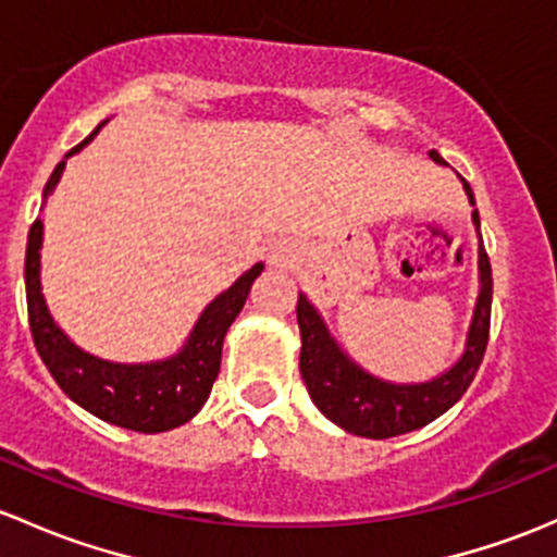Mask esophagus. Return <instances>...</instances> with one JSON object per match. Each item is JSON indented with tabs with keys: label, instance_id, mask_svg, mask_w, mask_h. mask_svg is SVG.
Returning <instances> with one entry per match:
<instances>
[{
	"label": "esophagus",
	"instance_id": "esophagus-1",
	"mask_svg": "<svg viewBox=\"0 0 557 557\" xmlns=\"http://www.w3.org/2000/svg\"><path fill=\"white\" fill-rule=\"evenodd\" d=\"M269 259H272V263H288L290 259H294V248H290L288 243H274L272 250H269Z\"/></svg>",
	"mask_w": 557,
	"mask_h": 557
}]
</instances>
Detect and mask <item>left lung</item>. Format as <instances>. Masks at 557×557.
<instances>
[{
	"label": "left lung",
	"instance_id": "1",
	"mask_svg": "<svg viewBox=\"0 0 557 557\" xmlns=\"http://www.w3.org/2000/svg\"><path fill=\"white\" fill-rule=\"evenodd\" d=\"M430 157L446 165V160L437 151H430ZM465 191L470 202L475 205V197H472L467 181ZM472 221L480 226L478 210L472 213ZM478 267L480 294L465 355L448 373L424 384H389L357 368L333 342L320 314L307 301V296H298L296 318L298 331H301L298 368H301V379L314 406L342 430L362 437H376V441L406 435V432L419 430V426L430 424L441 413H446L465 395L467 386L472 384L480 362H483L485 344H488L494 280H491V261L483 245L478 250Z\"/></svg>",
	"mask_w": 557,
	"mask_h": 557
}]
</instances>
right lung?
I'll list each match as a JSON object with an SVG mask.
<instances>
[{"mask_svg":"<svg viewBox=\"0 0 557 557\" xmlns=\"http://www.w3.org/2000/svg\"><path fill=\"white\" fill-rule=\"evenodd\" d=\"M98 131L101 125L82 144L74 146L66 157L90 144ZM66 157L58 162L47 181L45 197L55 189L58 178L66 168ZM39 248H42V221L37 219L28 230L26 267H23L28 327H32L34 347L58 386L92 417L125 426V430L146 432V435L173 430L195 417L208 400L215 376H219L226 331L243 309L250 285L261 274L263 263L248 269L230 290H224L205 309L186 347L171 360L149 362V366H120V362L98 360V357L82 352L63 336L61 327L52 323L45 307L42 288H39Z\"/></svg>","mask_w":557,"mask_h":557,"instance_id":"obj_1","label":"right lung"}]
</instances>
